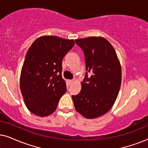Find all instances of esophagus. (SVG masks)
Returning <instances> with one entry per match:
<instances>
[{
    "instance_id": "1",
    "label": "esophagus",
    "mask_w": 148,
    "mask_h": 148,
    "mask_svg": "<svg viewBox=\"0 0 148 148\" xmlns=\"http://www.w3.org/2000/svg\"><path fill=\"white\" fill-rule=\"evenodd\" d=\"M68 83H69V86H71V85H72L73 84L74 82H73V80H69Z\"/></svg>"
}]
</instances>
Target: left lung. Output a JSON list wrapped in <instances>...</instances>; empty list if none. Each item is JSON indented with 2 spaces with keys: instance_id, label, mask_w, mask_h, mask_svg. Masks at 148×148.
I'll return each mask as SVG.
<instances>
[{
  "instance_id": "obj_1",
  "label": "left lung",
  "mask_w": 148,
  "mask_h": 148,
  "mask_svg": "<svg viewBox=\"0 0 148 148\" xmlns=\"http://www.w3.org/2000/svg\"><path fill=\"white\" fill-rule=\"evenodd\" d=\"M75 43L84 51L88 72L79 94L72 96L75 108L87 119L98 118L110 110L118 96L122 77L120 62L106 38L89 37L75 40Z\"/></svg>"
}]
</instances>
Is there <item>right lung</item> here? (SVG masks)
Returning <instances> with one entry per match:
<instances>
[{
    "label": "right lung",
    "instance_id": "1",
    "mask_svg": "<svg viewBox=\"0 0 148 148\" xmlns=\"http://www.w3.org/2000/svg\"><path fill=\"white\" fill-rule=\"evenodd\" d=\"M74 44L73 40L44 36L28 49L20 76V89L25 106L33 114L44 117L56 110L66 91L62 77V60Z\"/></svg>",
    "mask_w": 148,
    "mask_h": 148
}]
</instances>
